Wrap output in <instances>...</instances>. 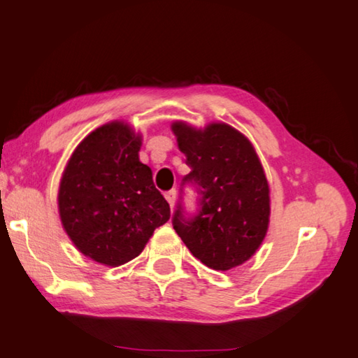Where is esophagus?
<instances>
[{
  "label": "esophagus",
  "mask_w": 358,
  "mask_h": 358,
  "mask_svg": "<svg viewBox=\"0 0 358 358\" xmlns=\"http://www.w3.org/2000/svg\"><path fill=\"white\" fill-rule=\"evenodd\" d=\"M164 197H166V200L169 201V205L173 206V203H175V199H177V191H175V189L167 191V192L164 194Z\"/></svg>",
  "instance_id": "esophagus-1"
}]
</instances>
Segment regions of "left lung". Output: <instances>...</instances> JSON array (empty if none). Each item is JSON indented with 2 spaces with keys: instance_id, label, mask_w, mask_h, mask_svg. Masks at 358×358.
Returning <instances> with one entry per match:
<instances>
[{
  "instance_id": "obj_1",
  "label": "left lung",
  "mask_w": 358,
  "mask_h": 358,
  "mask_svg": "<svg viewBox=\"0 0 358 358\" xmlns=\"http://www.w3.org/2000/svg\"><path fill=\"white\" fill-rule=\"evenodd\" d=\"M172 131L197 187L199 210L186 216L178 203L172 225L187 249L214 271L247 262L269 225V186L250 141L227 123L196 129L175 122Z\"/></svg>"
}]
</instances>
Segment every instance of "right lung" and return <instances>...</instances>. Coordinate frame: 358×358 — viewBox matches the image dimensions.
Wrapping results in <instances>:
<instances>
[{
  "instance_id": "1",
  "label": "right lung",
  "mask_w": 358,
  "mask_h": 358,
  "mask_svg": "<svg viewBox=\"0 0 358 358\" xmlns=\"http://www.w3.org/2000/svg\"><path fill=\"white\" fill-rule=\"evenodd\" d=\"M141 136L127 123H106L83 139L62 173L59 216L71 243L106 266L128 263L144 250L171 208L139 161Z\"/></svg>"
}]
</instances>
